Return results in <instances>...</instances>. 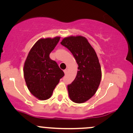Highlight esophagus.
Here are the masks:
<instances>
[{
  "label": "esophagus",
  "instance_id": "1",
  "mask_svg": "<svg viewBox=\"0 0 133 133\" xmlns=\"http://www.w3.org/2000/svg\"><path fill=\"white\" fill-rule=\"evenodd\" d=\"M64 74H67V72H68V70H67V69L64 70Z\"/></svg>",
  "mask_w": 133,
  "mask_h": 133
}]
</instances>
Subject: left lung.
<instances>
[{"mask_svg": "<svg viewBox=\"0 0 133 133\" xmlns=\"http://www.w3.org/2000/svg\"><path fill=\"white\" fill-rule=\"evenodd\" d=\"M61 44L68 48L78 64L75 79L68 86L70 99L82 103L95 94L101 79V69L95 51L82 36L65 37Z\"/></svg>", "mask_w": 133, "mask_h": 133, "instance_id": "1", "label": "left lung"}]
</instances>
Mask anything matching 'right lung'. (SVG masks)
Returning a JSON list of instances; mask_svg holds the SVG:
<instances>
[{"mask_svg":"<svg viewBox=\"0 0 133 133\" xmlns=\"http://www.w3.org/2000/svg\"><path fill=\"white\" fill-rule=\"evenodd\" d=\"M59 40L60 37L39 39L31 48L24 63V76L27 88L40 100L50 98L64 76L57 62L49 57Z\"/></svg>","mask_w":133,"mask_h":133,"instance_id":"add662e5","label":"right lung"}]
</instances>
